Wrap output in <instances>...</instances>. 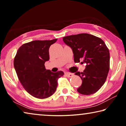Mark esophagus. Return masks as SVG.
I'll list each match as a JSON object with an SVG mask.
<instances>
[{
    "mask_svg": "<svg viewBox=\"0 0 126 126\" xmlns=\"http://www.w3.org/2000/svg\"><path fill=\"white\" fill-rule=\"evenodd\" d=\"M65 76L68 77H72L73 76V74L70 73H65Z\"/></svg>",
    "mask_w": 126,
    "mask_h": 126,
    "instance_id": "1",
    "label": "esophagus"
}]
</instances>
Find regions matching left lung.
Segmentation results:
<instances>
[{"instance_id": "8db88e82", "label": "left lung", "mask_w": 126, "mask_h": 126, "mask_svg": "<svg viewBox=\"0 0 126 126\" xmlns=\"http://www.w3.org/2000/svg\"><path fill=\"white\" fill-rule=\"evenodd\" d=\"M64 42L72 49L75 63H86L83 72L76 75L82 79V85L77 89L81 94L96 93L105 83L110 70L109 49L103 40L87 33L66 36Z\"/></svg>"}]
</instances>
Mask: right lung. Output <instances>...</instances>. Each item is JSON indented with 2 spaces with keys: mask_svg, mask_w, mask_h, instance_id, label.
I'll use <instances>...</instances> for the list:
<instances>
[{
  "mask_svg": "<svg viewBox=\"0 0 126 126\" xmlns=\"http://www.w3.org/2000/svg\"><path fill=\"white\" fill-rule=\"evenodd\" d=\"M57 40H34L19 48L14 57V66L19 80L25 90L34 97L45 99L56 91L62 71L53 73L44 64L49 61V49Z\"/></svg>",
  "mask_w": 126,
  "mask_h": 126,
  "instance_id": "add662e5",
  "label": "right lung"
}]
</instances>
